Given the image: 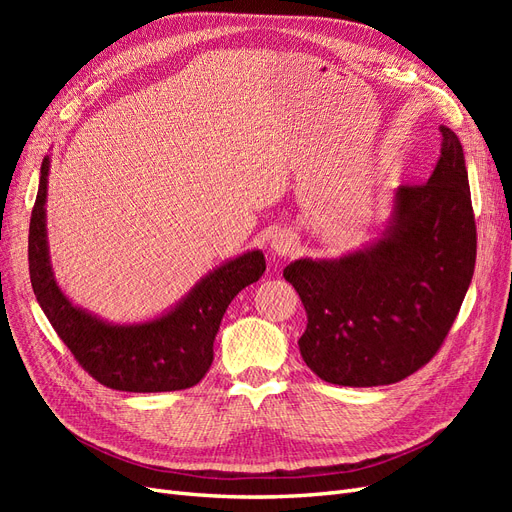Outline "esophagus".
Instances as JSON below:
<instances>
[{
  "instance_id": "esophagus-1",
  "label": "esophagus",
  "mask_w": 512,
  "mask_h": 512,
  "mask_svg": "<svg viewBox=\"0 0 512 512\" xmlns=\"http://www.w3.org/2000/svg\"><path fill=\"white\" fill-rule=\"evenodd\" d=\"M297 245H299V239H297V235H294L292 230H280V232H275V235L271 237V252L275 256L286 258L294 250H297Z\"/></svg>"
}]
</instances>
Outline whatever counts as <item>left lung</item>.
<instances>
[{"label":"left lung","instance_id":"1","mask_svg":"<svg viewBox=\"0 0 512 512\" xmlns=\"http://www.w3.org/2000/svg\"><path fill=\"white\" fill-rule=\"evenodd\" d=\"M440 132L431 177L399 185L376 241L284 269L307 312L301 356L324 382L404 380L433 359L453 327L474 275L476 224L463 147L451 128Z\"/></svg>","mask_w":512,"mask_h":512}]
</instances>
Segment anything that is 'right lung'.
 <instances>
[{"label": "right lung", "instance_id": "obj_1", "mask_svg": "<svg viewBox=\"0 0 512 512\" xmlns=\"http://www.w3.org/2000/svg\"><path fill=\"white\" fill-rule=\"evenodd\" d=\"M51 158L40 166V185L29 222V277L42 312L91 378L115 391L164 393L198 384L213 363V342L226 307L265 273L260 250L215 267L158 318L115 324L74 305L59 288L46 237V185Z\"/></svg>", "mask_w": 512, "mask_h": 512}]
</instances>
